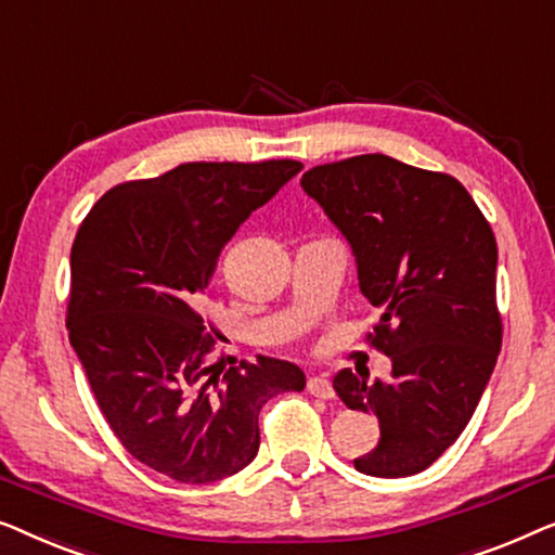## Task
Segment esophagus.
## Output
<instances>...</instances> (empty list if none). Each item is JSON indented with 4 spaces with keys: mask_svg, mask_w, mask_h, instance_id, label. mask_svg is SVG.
I'll return each mask as SVG.
<instances>
[{
    "mask_svg": "<svg viewBox=\"0 0 555 555\" xmlns=\"http://www.w3.org/2000/svg\"><path fill=\"white\" fill-rule=\"evenodd\" d=\"M307 389H309V395L319 397V400H332V397H334V387H332V382H330V377H326V374H319V377H309Z\"/></svg>",
    "mask_w": 555,
    "mask_h": 555,
    "instance_id": "1",
    "label": "esophagus"
}]
</instances>
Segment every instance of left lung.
I'll use <instances>...</instances> for the list:
<instances>
[{"mask_svg": "<svg viewBox=\"0 0 555 555\" xmlns=\"http://www.w3.org/2000/svg\"><path fill=\"white\" fill-rule=\"evenodd\" d=\"M301 189L352 246L359 288L382 309L366 341L392 359L389 382L334 374L339 400L379 420L354 467L415 475L470 423L501 352L493 229L457 178L382 153L311 168Z\"/></svg>", "mask_w": 555, "mask_h": 555, "instance_id": "8db88e82", "label": "left lung"}]
</instances>
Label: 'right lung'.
<instances>
[{"label": "right lung", "mask_w": 555, "mask_h": 555, "mask_svg": "<svg viewBox=\"0 0 555 555\" xmlns=\"http://www.w3.org/2000/svg\"><path fill=\"white\" fill-rule=\"evenodd\" d=\"M301 168L183 163L115 185L77 229L69 345L115 437L155 473L201 486L244 470L259 452L263 402L307 385L274 357L218 366L223 337L201 314L223 246Z\"/></svg>", "instance_id": "1"}]
</instances>
